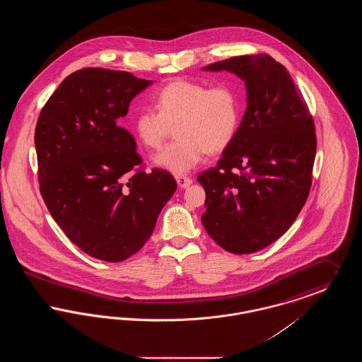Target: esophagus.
Listing matches in <instances>:
<instances>
[{
    "label": "esophagus",
    "instance_id": "34e87169",
    "mask_svg": "<svg viewBox=\"0 0 362 362\" xmlns=\"http://www.w3.org/2000/svg\"><path fill=\"white\" fill-rule=\"evenodd\" d=\"M176 182H177V186H179L180 189H186V187H189V185L192 183V180L189 179V176H186V175H177V176H176Z\"/></svg>",
    "mask_w": 362,
    "mask_h": 362
}]
</instances>
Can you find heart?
<instances>
[{"label": "heart", "mask_w": 362, "mask_h": 362, "mask_svg": "<svg viewBox=\"0 0 362 362\" xmlns=\"http://www.w3.org/2000/svg\"><path fill=\"white\" fill-rule=\"evenodd\" d=\"M155 108L138 110L133 130L138 141L158 149L173 134L177 137L155 156V164L180 175L189 173L209 153H218L233 141L244 110L240 90L230 84L175 80L156 96Z\"/></svg>", "instance_id": "obj_1"}]
</instances>
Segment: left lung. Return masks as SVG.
<instances>
[{
	"label": "left lung",
	"mask_w": 362,
	"mask_h": 362,
	"mask_svg": "<svg viewBox=\"0 0 362 362\" xmlns=\"http://www.w3.org/2000/svg\"><path fill=\"white\" fill-rule=\"evenodd\" d=\"M204 69L239 76L247 108L218 164L197 177L206 192L202 224L225 251L252 254L282 236L307 202L315 124L289 71L267 54L232 57Z\"/></svg>",
	"instance_id": "8db88e82"
}]
</instances>
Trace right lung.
<instances>
[{
    "label": "right lung",
    "instance_id": "right-lung-1",
    "mask_svg": "<svg viewBox=\"0 0 362 362\" xmlns=\"http://www.w3.org/2000/svg\"><path fill=\"white\" fill-rule=\"evenodd\" d=\"M151 84L122 70H77L36 123L42 198L70 240L105 262H122L142 248L177 187L164 170L145 173L134 138L118 124Z\"/></svg>",
    "mask_w": 362,
    "mask_h": 362
}]
</instances>
